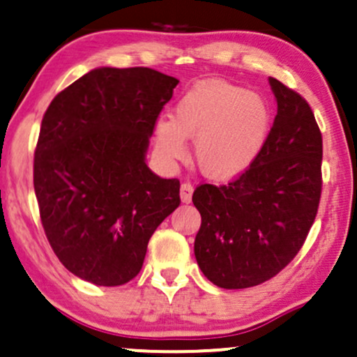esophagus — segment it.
I'll return each mask as SVG.
<instances>
[{
    "instance_id": "obj_1",
    "label": "esophagus",
    "mask_w": 357,
    "mask_h": 357,
    "mask_svg": "<svg viewBox=\"0 0 357 357\" xmlns=\"http://www.w3.org/2000/svg\"><path fill=\"white\" fill-rule=\"evenodd\" d=\"M179 196H181L183 203H190L192 196V186L190 183H183L181 190H179Z\"/></svg>"
}]
</instances>
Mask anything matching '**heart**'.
Instances as JSON below:
<instances>
[{
    "mask_svg": "<svg viewBox=\"0 0 357 357\" xmlns=\"http://www.w3.org/2000/svg\"><path fill=\"white\" fill-rule=\"evenodd\" d=\"M270 122L267 102L258 93L227 82H203L178 100L173 119L155 122V149L166 161H178L188 154L186 139H195L196 161L203 173L230 179L260 154Z\"/></svg>",
    "mask_w": 357,
    "mask_h": 357,
    "instance_id": "obj_1",
    "label": "heart"
}]
</instances>
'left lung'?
<instances>
[{"label": "left lung", "mask_w": 357, "mask_h": 357, "mask_svg": "<svg viewBox=\"0 0 357 357\" xmlns=\"http://www.w3.org/2000/svg\"><path fill=\"white\" fill-rule=\"evenodd\" d=\"M277 116L260 154L230 183L199 184L195 255L221 289H248L284 270L309 235L322 191V134L310 105L270 79Z\"/></svg>", "instance_id": "1"}]
</instances>
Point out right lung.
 I'll use <instances>...</instances> for the list:
<instances>
[{
  "label": "right lung",
  "mask_w": 357,
  "mask_h": 357,
  "mask_svg": "<svg viewBox=\"0 0 357 357\" xmlns=\"http://www.w3.org/2000/svg\"><path fill=\"white\" fill-rule=\"evenodd\" d=\"M178 79L147 67L90 70L45 112L33 186L50 247L73 275L102 287L141 272L155 228L179 206V181L146 151Z\"/></svg>",
  "instance_id": "add662e5"
}]
</instances>
